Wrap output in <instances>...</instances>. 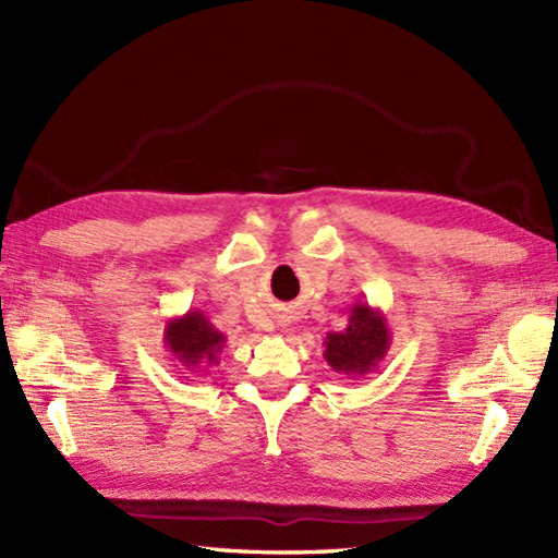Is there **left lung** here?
Wrapping results in <instances>:
<instances>
[{"mask_svg": "<svg viewBox=\"0 0 558 558\" xmlns=\"http://www.w3.org/2000/svg\"><path fill=\"white\" fill-rule=\"evenodd\" d=\"M324 357L330 369L345 376H366L376 372L378 362L390 348V328L381 310L369 302L352 304L348 326L324 340Z\"/></svg>", "mask_w": 558, "mask_h": 558, "instance_id": "obj_1", "label": "left lung"}]
</instances>
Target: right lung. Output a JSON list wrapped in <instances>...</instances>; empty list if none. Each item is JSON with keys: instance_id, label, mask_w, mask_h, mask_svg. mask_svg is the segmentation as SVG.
I'll return each instance as SVG.
<instances>
[{"instance_id": "add662e5", "label": "right lung", "mask_w": 558, "mask_h": 558, "mask_svg": "<svg viewBox=\"0 0 558 558\" xmlns=\"http://www.w3.org/2000/svg\"><path fill=\"white\" fill-rule=\"evenodd\" d=\"M165 348L174 362L186 372H201L206 366L220 362L225 338L220 330L210 324V318L201 310H189L182 316H174L165 326Z\"/></svg>"}]
</instances>
